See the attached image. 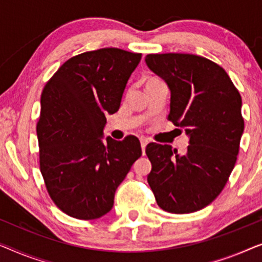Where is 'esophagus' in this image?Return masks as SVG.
<instances>
[{"instance_id":"esophagus-1","label":"esophagus","mask_w":262,"mask_h":262,"mask_svg":"<svg viewBox=\"0 0 262 262\" xmlns=\"http://www.w3.org/2000/svg\"><path fill=\"white\" fill-rule=\"evenodd\" d=\"M140 143H141V148H142V153L145 154V149H146V146H147V143H148V139H146V138H140Z\"/></svg>"}]
</instances>
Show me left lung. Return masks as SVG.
<instances>
[{
    "mask_svg": "<svg viewBox=\"0 0 262 262\" xmlns=\"http://www.w3.org/2000/svg\"><path fill=\"white\" fill-rule=\"evenodd\" d=\"M146 64L171 90L168 120L190 136L182 156L168 145H147V182L165 211H198L222 192L236 163L245 129L241 95L224 69L204 57L147 54Z\"/></svg>",
    "mask_w": 262,
    "mask_h": 262,
    "instance_id": "left-lung-1",
    "label": "left lung"
}]
</instances>
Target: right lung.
<instances>
[{"instance_id": "1", "label": "right lung", "mask_w": 262, "mask_h": 262, "mask_svg": "<svg viewBox=\"0 0 262 262\" xmlns=\"http://www.w3.org/2000/svg\"><path fill=\"white\" fill-rule=\"evenodd\" d=\"M141 53L109 47L66 60L46 83L36 123L39 163L51 200L78 220H96L114 205L117 186L141 157L138 138L101 141L105 115L120 108Z\"/></svg>"}]
</instances>
